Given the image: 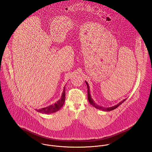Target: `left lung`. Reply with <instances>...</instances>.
Listing matches in <instances>:
<instances>
[{
  "label": "left lung",
  "mask_w": 152,
  "mask_h": 152,
  "mask_svg": "<svg viewBox=\"0 0 152 152\" xmlns=\"http://www.w3.org/2000/svg\"><path fill=\"white\" fill-rule=\"evenodd\" d=\"M86 83L87 84V93H88V101L90 102V104L91 105H93L94 107H95V108L98 109H99V110H101L102 111H105V112H109V111H111V110H113L115 109H116L117 107H118V106L121 105V104H123L126 99H123V101H121V102H120L118 104H117V105H114L113 106H111V107H104V106H99V105H97L94 101L93 98H91V94H90V87H89V86H88V83L86 81Z\"/></svg>",
  "instance_id": "8db88e82"
}]
</instances>
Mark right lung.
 <instances>
[{
    "label": "right lung",
    "mask_w": 152,
    "mask_h": 152,
    "mask_svg": "<svg viewBox=\"0 0 152 152\" xmlns=\"http://www.w3.org/2000/svg\"><path fill=\"white\" fill-rule=\"evenodd\" d=\"M65 86H64V90L62 93L61 98L57 102H56L55 104H53L52 105H50L48 106H47V107H43L42 109H36V110L38 112H40L42 113H45V114L53 113L54 112L58 111L65 103Z\"/></svg>",
    "instance_id": "right-lung-1"
}]
</instances>
